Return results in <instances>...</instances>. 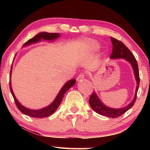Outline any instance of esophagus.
I'll list each match as a JSON object with an SVG mask.
<instances>
[{"label": "esophagus", "mask_w": 150, "mask_h": 150, "mask_svg": "<svg viewBox=\"0 0 150 150\" xmlns=\"http://www.w3.org/2000/svg\"><path fill=\"white\" fill-rule=\"evenodd\" d=\"M84 78V73H80V74L78 75V77H77V81H79L82 80V79H83Z\"/></svg>", "instance_id": "obj_1"}]
</instances>
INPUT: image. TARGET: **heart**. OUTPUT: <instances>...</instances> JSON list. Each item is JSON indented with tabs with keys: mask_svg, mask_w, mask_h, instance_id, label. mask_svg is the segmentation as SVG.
<instances>
[{
	"mask_svg": "<svg viewBox=\"0 0 150 150\" xmlns=\"http://www.w3.org/2000/svg\"><path fill=\"white\" fill-rule=\"evenodd\" d=\"M88 44L91 48H92V49H96L98 47V44H97L96 41H94L92 40L88 41Z\"/></svg>",
	"mask_w": 150,
	"mask_h": 150,
	"instance_id": "b5f03b06",
	"label": "heart"
}]
</instances>
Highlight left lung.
I'll list each match as a JSON object with an SVG mask.
<instances>
[{"label":"left lung","mask_w":150,"mask_h":150,"mask_svg":"<svg viewBox=\"0 0 150 150\" xmlns=\"http://www.w3.org/2000/svg\"><path fill=\"white\" fill-rule=\"evenodd\" d=\"M111 40L113 44V51L110 56V58L124 59L127 61H128L132 66L135 75L136 81L137 82L135 97L133 98V100L132 101V103H129L127 106L122 108H119V109H113V108L105 106L100 100L96 93L94 91L91 95L90 99H89V103H90L92 109L95 112L101 115L109 117L111 118H117L122 115L124 113H126L127 111L129 110L134 105L137 98V93L138 89L139 87L140 77L138 64L133 54L131 52V51L124 45V43L121 42V41L115 39L113 37H111Z\"/></svg>","instance_id":"8db88e82"}]
</instances>
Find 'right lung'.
<instances>
[{
    "mask_svg": "<svg viewBox=\"0 0 150 150\" xmlns=\"http://www.w3.org/2000/svg\"><path fill=\"white\" fill-rule=\"evenodd\" d=\"M59 35H60L59 33H53L41 32V33H39V34H37V35L33 37L32 39H30L28 40L26 43H24L23 46L29 45V44H31L32 43L37 42H39V41H40L41 39L49 40L56 39L59 37ZM11 70L10 71V80H11ZM75 82H76L75 79H71V80L67 82L65 84V85L62 88L61 90H60L59 94L57 95L55 100H54L53 103L50 105V106L39 110H33L28 109V108L22 106V105L19 103V102L17 100V98H16L13 92L12 88H11V81H9V88H10V91L13 95V97L14 98L16 106H17L18 109L20 110L22 113L34 118H43V117H48L55 112V111L57 110L58 107L60 106V103H61L62 98L64 97V94L66 93V91H68L70 88H71L75 84Z\"/></svg>",
    "mask_w": 150,
    "mask_h": 150,
    "instance_id": "right-lung-1",
    "label": "right lung"
}]
</instances>
